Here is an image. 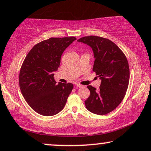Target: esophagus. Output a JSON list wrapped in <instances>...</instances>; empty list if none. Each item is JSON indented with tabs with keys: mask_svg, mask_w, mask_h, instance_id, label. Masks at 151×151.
<instances>
[{
	"mask_svg": "<svg viewBox=\"0 0 151 151\" xmlns=\"http://www.w3.org/2000/svg\"><path fill=\"white\" fill-rule=\"evenodd\" d=\"M76 87H79V88H82V87H83V85H80V84H76Z\"/></svg>",
	"mask_w": 151,
	"mask_h": 151,
	"instance_id": "34e87169",
	"label": "esophagus"
}]
</instances>
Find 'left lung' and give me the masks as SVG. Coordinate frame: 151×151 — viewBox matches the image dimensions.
<instances>
[{
	"instance_id": "8db88e82",
	"label": "left lung",
	"mask_w": 151,
	"mask_h": 151,
	"mask_svg": "<svg viewBox=\"0 0 151 151\" xmlns=\"http://www.w3.org/2000/svg\"><path fill=\"white\" fill-rule=\"evenodd\" d=\"M78 42L92 49L95 60L93 71L101 81L99 89L87 86L90 96L85 101V106L93 114H108L116 108L126 95L130 79L128 60L120 48L107 39L89 36Z\"/></svg>"
}]
</instances>
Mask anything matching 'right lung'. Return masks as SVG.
Returning a JSON list of instances; mask_svg holds the SVG:
<instances>
[{"mask_svg": "<svg viewBox=\"0 0 151 151\" xmlns=\"http://www.w3.org/2000/svg\"><path fill=\"white\" fill-rule=\"evenodd\" d=\"M76 37H52L34 46L25 57L19 74L23 96L32 109L43 116H53L62 110L73 88V84L57 83L61 56Z\"/></svg>", "mask_w": 151, "mask_h": 151, "instance_id": "obj_1", "label": "right lung"}]
</instances>
